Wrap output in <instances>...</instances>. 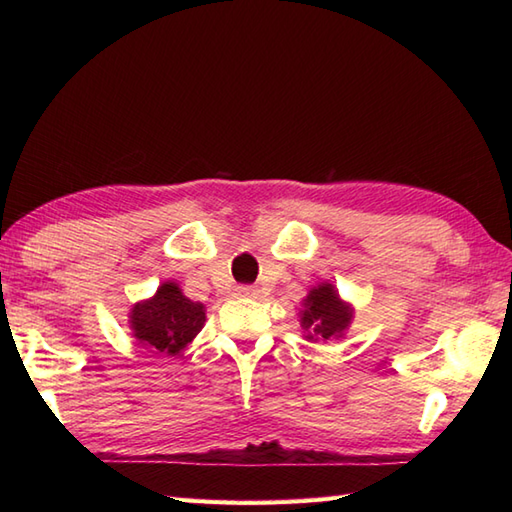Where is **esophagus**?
<instances>
[{"label": "esophagus", "instance_id": "34e87169", "mask_svg": "<svg viewBox=\"0 0 512 512\" xmlns=\"http://www.w3.org/2000/svg\"><path fill=\"white\" fill-rule=\"evenodd\" d=\"M235 295H239V297H255L257 295V288H253V286H237L235 288Z\"/></svg>", "mask_w": 512, "mask_h": 512}]
</instances>
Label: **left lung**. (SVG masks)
I'll use <instances>...</instances> for the list:
<instances>
[{"instance_id": "left-lung-1", "label": "left lung", "mask_w": 512, "mask_h": 512, "mask_svg": "<svg viewBox=\"0 0 512 512\" xmlns=\"http://www.w3.org/2000/svg\"><path fill=\"white\" fill-rule=\"evenodd\" d=\"M301 314V328L306 332V339L310 341H328V339H341L345 330L350 328L354 310L350 303H345L328 281L314 286L308 297L303 299Z\"/></svg>"}]
</instances>
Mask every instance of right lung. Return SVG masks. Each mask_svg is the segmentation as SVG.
I'll return each mask as SVG.
<instances>
[{
    "label": "right lung",
    "instance_id": "add662e5",
    "mask_svg": "<svg viewBox=\"0 0 512 512\" xmlns=\"http://www.w3.org/2000/svg\"><path fill=\"white\" fill-rule=\"evenodd\" d=\"M204 321L202 303L184 297L176 281H165L154 297L138 301L129 312L132 334L151 354H180L204 328Z\"/></svg>",
    "mask_w": 512,
    "mask_h": 512
}]
</instances>
